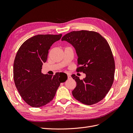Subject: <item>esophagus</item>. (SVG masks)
I'll return each instance as SVG.
<instances>
[{
  "label": "esophagus",
  "mask_w": 133,
  "mask_h": 133,
  "mask_svg": "<svg viewBox=\"0 0 133 133\" xmlns=\"http://www.w3.org/2000/svg\"><path fill=\"white\" fill-rule=\"evenodd\" d=\"M67 75H68V79H70L71 78V76L69 74H67Z\"/></svg>",
  "instance_id": "34e87169"
}]
</instances>
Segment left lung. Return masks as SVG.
I'll return each mask as SVG.
<instances>
[{"label":"left lung","instance_id":"1","mask_svg":"<svg viewBox=\"0 0 133 133\" xmlns=\"http://www.w3.org/2000/svg\"><path fill=\"white\" fill-rule=\"evenodd\" d=\"M64 41L76 50L80 66L76 70L86 74L82 80L71 75L76 83L72 94L86 105L98 103L110 90L114 79L115 62L108 43L98 33L88 30L71 31L63 37Z\"/></svg>","mask_w":133,"mask_h":133}]
</instances>
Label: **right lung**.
I'll return each instance as SVG.
<instances>
[{
  "mask_svg": "<svg viewBox=\"0 0 133 133\" xmlns=\"http://www.w3.org/2000/svg\"><path fill=\"white\" fill-rule=\"evenodd\" d=\"M62 34L37 35L24 42L15 56L13 65L15 85L22 99L30 106L39 108L53 99L61 83L68 77L64 73L54 75L42 73L48 51Z\"/></svg>",
  "mask_w": 133,
  "mask_h": 133,
  "instance_id": "obj_1",
  "label": "right lung"
}]
</instances>
